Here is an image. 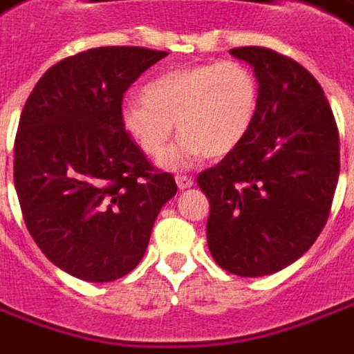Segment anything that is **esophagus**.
<instances>
[{
  "instance_id": "esophagus-1",
  "label": "esophagus",
  "mask_w": 354,
  "mask_h": 354,
  "mask_svg": "<svg viewBox=\"0 0 354 354\" xmlns=\"http://www.w3.org/2000/svg\"><path fill=\"white\" fill-rule=\"evenodd\" d=\"M176 184L180 189H187V187L194 186V180L189 176H184V174H180V176H176Z\"/></svg>"
}]
</instances>
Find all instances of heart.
Listing matches in <instances>:
<instances>
[{"instance_id":"1","label":"heart","mask_w":354,"mask_h":354,"mask_svg":"<svg viewBox=\"0 0 354 354\" xmlns=\"http://www.w3.org/2000/svg\"><path fill=\"white\" fill-rule=\"evenodd\" d=\"M143 100H129L122 126L145 155H162L176 124L182 137L162 157V167L180 170L199 157L232 153L254 126L259 86L240 62L199 64L168 71L149 81Z\"/></svg>"}]
</instances>
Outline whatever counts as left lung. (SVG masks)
Returning <instances> with one entry per match:
<instances>
[{
  "label": "left lung",
  "mask_w": 354,
  "mask_h": 354,
  "mask_svg": "<svg viewBox=\"0 0 354 354\" xmlns=\"http://www.w3.org/2000/svg\"><path fill=\"white\" fill-rule=\"evenodd\" d=\"M230 54L254 67L259 104L246 139L197 176L211 203V256L240 277L295 263L326 227L339 178V131L314 75L269 48Z\"/></svg>",
  "instance_id": "left-lung-1"
}]
</instances>
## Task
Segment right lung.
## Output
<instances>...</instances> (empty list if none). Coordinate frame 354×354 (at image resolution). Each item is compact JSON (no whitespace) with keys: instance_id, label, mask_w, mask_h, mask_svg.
Listing matches in <instances>:
<instances>
[{"instance_id":"right-lung-1","label":"right lung","mask_w":354,"mask_h":354,"mask_svg":"<svg viewBox=\"0 0 354 354\" xmlns=\"http://www.w3.org/2000/svg\"><path fill=\"white\" fill-rule=\"evenodd\" d=\"M167 52L104 46L52 66L26 98L15 137L25 225L54 266L91 283L127 275L145 254L174 176L122 126V100Z\"/></svg>"}]
</instances>
